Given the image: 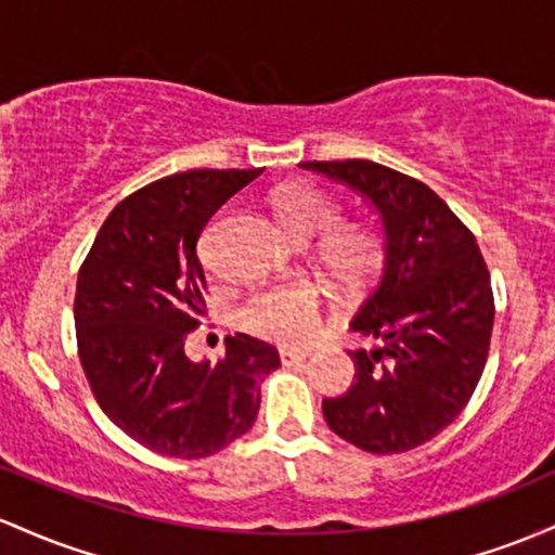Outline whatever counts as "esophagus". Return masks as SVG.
<instances>
[{
    "mask_svg": "<svg viewBox=\"0 0 555 555\" xmlns=\"http://www.w3.org/2000/svg\"><path fill=\"white\" fill-rule=\"evenodd\" d=\"M308 356H310V350H279V358H282V363L306 361Z\"/></svg>",
    "mask_w": 555,
    "mask_h": 555,
    "instance_id": "obj_1",
    "label": "esophagus"
}]
</instances>
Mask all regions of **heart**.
I'll list each match as a JSON object with an SVG mask.
<instances>
[{
    "mask_svg": "<svg viewBox=\"0 0 555 555\" xmlns=\"http://www.w3.org/2000/svg\"><path fill=\"white\" fill-rule=\"evenodd\" d=\"M271 208L282 229L295 242H310L324 233L315 247L319 263L345 287L366 282L382 260V236L366 223H338L337 199L310 181H287L271 192ZM321 297L310 282H284L255 289L242 302L240 324L258 337L282 345L308 343L319 328Z\"/></svg>",
    "mask_w": 555,
    "mask_h": 555,
    "instance_id": "b5f03b06",
    "label": "heart"
}]
</instances>
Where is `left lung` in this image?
<instances>
[{
    "label": "left lung",
    "instance_id": "8db88e82",
    "mask_svg": "<svg viewBox=\"0 0 555 555\" xmlns=\"http://www.w3.org/2000/svg\"><path fill=\"white\" fill-rule=\"evenodd\" d=\"M385 223V266L352 319L374 347L350 350L356 382L324 398V418L366 453H405L464 411L490 352L495 297L468 227L413 176L371 160H310Z\"/></svg>",
    "mask_w": 555,
    "mask_h": 555
}]
</instances>
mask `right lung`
<instances>
[{
	"label": "right lung",
	"mask_w": 555,
	"mask_h": 555,
	"mask_svg": "<svg viewBox=\"0 0 555 555\" xmlns=\"http://www.w3.org/2000/svg\"><path fill=\"white\" fill-rule=\"evenodd\" d=\"M260 170H186L115 205L78 268L76 343L91 395L139 446L205 459L255 424L276 347L234 334L218 363H192L189 332L205 315V223Z\"/></svg>",
	"instance_id": "add662e5"
}]
</instances>
